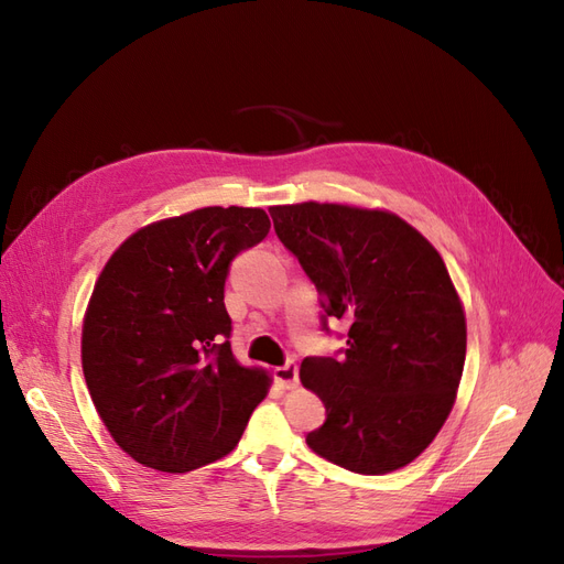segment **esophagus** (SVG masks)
I'll use <instances>...</instances> for the list:
<instances>
[{
    "mask_svg": "<svg viewBox=\"0 0 564 564\" xmlns=\"http://www.w3.org/2000/svg\"><path fill=\"white\" fill-rule=\"evenodd\" d=\"M275 381L284 388V390H292L299 386V365L294 360H289L286 365L275 369Z\"/></svg>",
    "mask_w": 564,
    "mask_h": 564,
    "instance_id": "esophagus-1",
    "label": "esophagus"
}]
</instances>
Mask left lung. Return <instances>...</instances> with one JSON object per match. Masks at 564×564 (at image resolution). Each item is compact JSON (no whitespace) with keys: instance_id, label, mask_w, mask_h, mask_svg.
Here are the masks:
<instances>
[{"instance_id":"8db88e82","label":"left lung","mask_w":564,"mask_h":564,"mask_svg":"<svg viewBox=\"0 0 564 564\" xmlns=\"http://www.w3.org/2000/svg\"><path fill=\"white\" fill-rule=\"evenodd\" d=\"M280 242L317 289L322 329L350 322L346 348L301 362L327 419L308 447L332 464L383 475L431 445L466 362V317L445 261L388 212L303 202L272 207Z\"/></svg>"}]
</instances>
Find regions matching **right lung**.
<instances>
[{
	"mask_svg": "<svg viewBox=\"0 0 564 564\" xmlns=\"http://www.w3.org/2000/svg\"><path fill=\"white\" fill-rule=\"evenodd\" d=\"M270 230L263 209L207 207L141 228L94 286L82 369L96 412L133 460L187 473L226 456L268 392L232 357L224 289Z\"/></svg>",
	"mask_w": 564,
	"mask_h": 564,
	"instance_id": "obj_1",
	"label": "right lung"
}]
</instances>
